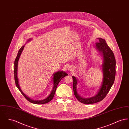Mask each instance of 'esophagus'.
Here are the masks:
<instances>
[{"instance_id":"1","label":"esophagus","mask_w":129,"mask_h":129,"mask_svg":"<svg viewBox=\"0 0 129 129\" xmlns=\"http://www.w3.org/2000/svg\"><path fill=\"white\" fill-rule=\"evenodd\" d=\"M68 69H69V70H70V71H71V69H70V68H68Z\"/></svg>"}]
</instances>
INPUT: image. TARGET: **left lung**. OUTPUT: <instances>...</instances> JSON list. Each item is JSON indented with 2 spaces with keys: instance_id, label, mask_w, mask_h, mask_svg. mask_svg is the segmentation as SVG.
<instances>
[{
  "instance_id": "left-lung-1",
  "label": "left lung",
  "mask_w": 129,
  "mask_h": 129,
  "mask_svg": "<svg viewBox=\"0 0 129 129\" xmlns=\"http://www.w3.org/2000/svg\"><path fill=\"white\" fill-rule=\"evenodd\" d=\"M98 42L96 43V48L103 55V64L102 65L103 80V83L98 93L94 97L89 98H83L77 92L78 80L73 76V90L77 99L84 104H93L102 101L106 97L114 83L116 76V59L114 53L109 48L104 39L98 38Z\"/></svg>"
}]
</instances>
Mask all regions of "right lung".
Wrapping results in <instances>:
<instances>
[{
    "mask_svg": "<svg viewBox=\"0 0 129 129\" xmlns=\"http://www.w3.org/2000/svg\"><path fill=\"white\" fill-rule=\"evenodd\" d=\"M31 39L28 40V41H30ZM25 47V45L21 47V48L19 50L18 52L17 55L15 58V60L14 61V80H15V82L16 86L18 88L19 90L20 91L22 94V95L25 97V98L28 101L30 102L31 103L34 104H45L46 103H48L50 101L52 100V99L54 98V96L55 95L56 89L57 87V85L58 84L59 82L60 81V80L62 79L66 76V75H68V74H66V73L62 72V71H58L56 73H55L54 74V77H53V81H54V86L53 87L52 90L49 96L45 99L41 100V101H36V100H33L30 98H28L27 96H26L25 94L23 93V92L22 91L19 85L18 79L17 77V69H18V60L20 56L21 55V54L24 49V48Z\"/></svg>",
    "mask_w": 129,
    "mask_h": 129,
    "instance_id": "add662e5",
    "label": "right lung"
}]
</instances>
